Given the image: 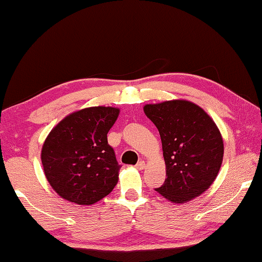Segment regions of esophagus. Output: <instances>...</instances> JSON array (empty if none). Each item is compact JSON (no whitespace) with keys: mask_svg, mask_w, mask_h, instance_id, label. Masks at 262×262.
<instances>
[{"mask_svg":"<svg viewBox=\"0 0 262 262\" xmlns=\"http://www.w3.org/2000/svg\"><path fill=\"white\" fill-rule=\"evenodd\" d=\"M135 167H136V168H138V169H143V168H145V167H146V164H145V161H143V160H141V161H139V163L135 165Z\"/></svg>","mask_w":262,"mask_h":262,"instance_id":"34e87169","label":"esophagus"}]
</instances>
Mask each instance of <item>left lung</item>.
Returning a JSON list of instances; mask_svg holds the SVG:
<instances>
[{
  "mask_svg": "<svg viewBox=\"0 0 262 262\" xmlns=\"http://www.w3.org/2000/svg\"><path fill=\"white\" fill-rule=\"evenodd\" d=\"M163 143L166 177L156 189L173 203H185L209 189L223 160L219 128L201 106L183 99L147 104Z\"/></svg>",
  "mask_w": 262,
  "mask_h": 262,
  "instance_id": "obj_1",
  "label": "left lung"
}]
</instances>
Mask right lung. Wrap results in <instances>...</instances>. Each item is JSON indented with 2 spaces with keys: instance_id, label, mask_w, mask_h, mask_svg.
Segmentation results:
<instances>
[{
  "instance_id": "add662e5",
  "label": "right lung",
  "mask_w": 262,
  "mask_h": 262,
  "mask_svg": "<svg viewBox=\"0 0 262 262\" xmlns=\"http://www.w3.org/2000/svg\"><path fill=\"white\" fill-rule=\"evenodd\" d=\"M120 110L93 106L66 116L45 140L41 161L53 190L64 200L94 204L112 192L120 165L106 134Z\"/></svg>"
}]
</instances>
